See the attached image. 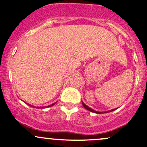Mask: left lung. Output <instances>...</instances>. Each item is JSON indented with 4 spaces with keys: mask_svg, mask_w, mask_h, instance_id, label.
Listing matches in <instances>:
<instances>
[{
    "mask_svg": "<svg viewBox=\"0 0 147 147\" xmlns=\"http://www.w3.org/2000/svg\"><path fill=\"white\" fill-rule=\"evenodd\" d=\"M82 105H83V107H84V108H85V109H87V110H89V111H90V112H94V113H97V114H100V112H96V111H94V110H93L92 109H91V108H90L88 106H87V105H84V103H83V102H82ZM115 109H112V110H110V111H109V112H112V111H114L115 110Z\"/></svg>",
    "mask_w": 147,
    "mask_h": 147,
    "instance_id": "left-lung-1",
    "label": "left lung"
}]
</instances>
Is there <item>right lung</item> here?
I'll list each match as a JSON object with an SVG mask.
<instances>
[{
  "label": "right lung",
  "instance_id": "obj_1",
  "mask_svg": "<svg viewBox=\"0 0 147 147\" xmlns=\"http://www.w3.org/2000/svg\"><path fill=\"white\" fill-rule=\"evenodd\" d=\"M55 103H56V102H55ZM55 103L53 104V105H49V106H47V107H51V106H53V105H54L55 104ZM37 108H38V107H37ZM42 108H43V107H42Z\"/></svg>",
  "mask_w": 147,
  "mask_h": 147
}]
</instances>
